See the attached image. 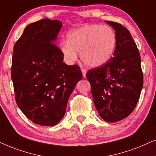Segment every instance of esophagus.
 Here are the masks:
<instances>
[{
  "mask_svg": "<svg viewBox=\"0 0 156 156\" xmlns=\"http://www.w3.org/2000/svg\"><path fill=\"white\" fill-rule=\"evenodd\" d=\"M81 71H82L83 76V78H86V73H87L86 69H84V68H83V69L81 70Z\"/></svg>",
  "mask_w": 156,
  "mask_h": 156,
  "instance_id": "obj_1",
  "label": "esophagus"
}]
</instances>
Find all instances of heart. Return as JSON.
I'll use <instances>...</instances> for the list:
<instances>
[{"label": "heart", "mask_w": 156, "mask_h": 156, "mask_svg": "<svg viewBox=\"0 0 156 156\" xmlns=\"http://www.w3.org/2000/svg\"><path fill=\"white\" fill-rule=\"evenodd\" d=\"M68 41L61 43V51L68 63H73L80 53L86 66L95 68L104 65L113 55L116 46V35L108 26L85 25L68 34Z\"/></svg>", "instance_id": "1"}]
</instances>
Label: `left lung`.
<instances>
[{
	"label": "left lung",
	"instance_id": "obj_1",
	"mask_svg": "<svg viewBox=\"0 0 156 156\" xmlns=\"http://www.w3.org/2000/svg\"><path fill=\"white\" fill-rule=\"evenodd\" d=\"M115 31L113 57L101 67L89 70L95 106L99 115L110 123L128 117L136 108L143 88L140 55L129 30L121 24L105 21Z\"/></svg>",
	"mask_w": 156,
	"mask_h": 156
}]
</instances>
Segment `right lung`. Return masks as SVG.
<instances>
[{
	"label": "right lung",
	"instance_id": "1",
	"mask_svg": "<svg viewBox=\"0 0 156 156\" xmlns=\"http://www.w3.org/2000/svg\"><path fill=\"white\" fill-rule=\"evenodd\" d=\"M62 26L60 20L47 18L29 24L13 47L11 78L16 103L38 125L59 123L70 94L83 78L78 65L63 63L55 43Z\"/></svg>",
	"mask_w": 156,
	"mask_h": 156
}]
</instances>
